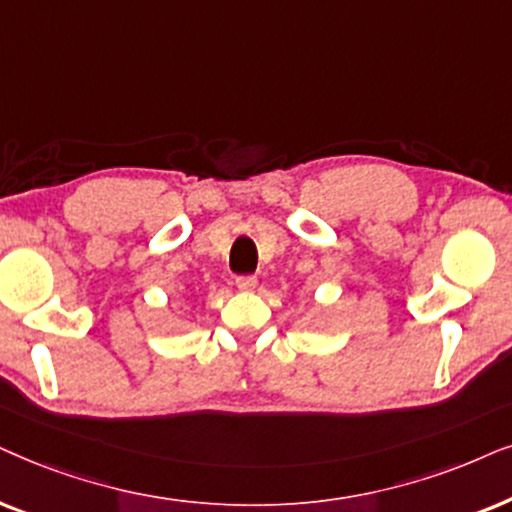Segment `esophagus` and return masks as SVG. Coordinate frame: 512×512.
Instances as JSON below:
<instances>
[{
  "label": "esophagus",
  "instance_id": "1",
  "mask_svg": "<svg viewBox=\"0 0 512 512\" xmlns=\"http://www.w3.org/2000/svg\"><path fill=\"white\" fill-rule=\"evenodd\" d=\"M236 288L241 292H252L257 288V278L255 276H238L236 278Z\"/></svg>",
  "mask_w": 512,
  "mask_h": 512
}]
</instances>
